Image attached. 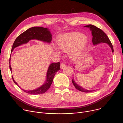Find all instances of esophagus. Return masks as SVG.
I'll return each instance as SVG.
<instances>
[{
	"mask_svg": "<svg viewBox=\"0 0 123 123\" xmlns=\"http://www.w3.org/2000/svg\"><path fill=\"white\" fill-rule=\"evenodd\" d=\"M65 66V64L63 62H62V63H61V64H60V68H61V69H63Z\"/></svg>",
	"mask_w": 123,
	"mask_h": 123,
	"instance_id": "1",
	"label": "esophagus"
}]
</instances>
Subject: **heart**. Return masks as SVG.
I'll return each mask as SVG.
<instances>
[{"mask_svg": "<svg viewBox=\"0 0 123 123\" xmlns=\"http://www.w3.org/2000/svg\"><path fill=\"white\" fill-rule=\"evenodd\" d=\"M87 43V38L78 32H72L61 36L57 38V43L59 48L68 51L73 56L80 55Z\"/></svg>", "mask_w": 123, "mask_h": 123, "instance_id": "1", "label": "heart"}]
</instances>
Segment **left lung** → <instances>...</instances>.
<instances>
[{
	"instance_id": "8db88e82",
	"label": "left lung",
	"mask_w": 123,
	"mask_h": 123,
	"mask_svg": "<svg viewBox=\"0 0 123 123\" xmlns=\"http://www.w3.org/2000/svg\"><path fill=\"white\" fill-rule=\"evenodd\" d=\"M84 27L90 28V29L92 32V34L93 36L92 42L94 44V45H96V44H97L98 43H107V44H108V45L110 46L111 49H112V51L113 52L114 50H113V47L112 43H111L110 40L109 39L106 34L102 29H100L98 28L97 27L92 25H88L85 26ZM72 82L74 86L75 87V88L80 91L86 92V93H89V92H91L94 91V90H86V89H83L82 87L80 86L79 85H78L75 82V81L74 80V79H73L72 80Z\"/></svg>"
}]
</instances>
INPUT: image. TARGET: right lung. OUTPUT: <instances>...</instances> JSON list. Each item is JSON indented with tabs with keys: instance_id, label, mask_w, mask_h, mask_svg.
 Instances as JSON below:
<instances>
[{
	"instance_id": "add662e5",
	"label": "right lung",
	"mask_w": 123,
	"mask_h": 123,
	"mask_svg": "<svg viewBox=\"0 0 123 123\" xmlns=\"http://www.w3.org/2000/svg\"><path fill=\"white\" fill-rule=\"evenodd\" d=\"M32 39H36L38 40L43 41L44 42H47L48 43H50L52 39V35L49 31V29L46 28H43L42 27H32L28 29L25 31L20 34L15 40L12 48V50L16 47L21 45L22 44L26 43L29 42V40ZM60 62L51 63L49 67L47 75V80L44 84L39 88L35 90L26 91L22 89L25 92L32 94V95H38L41 94L45 93L48 91V89L50 88L52 81L53 77L57 71L60 70ZM9 67L11 70L12 71V68L10 65V58L9 59ZM13 80L14 83L18 86V84L14 80L13 76H12ZM19 88L20 87L18 86Z\"/></svg>"
}]
</instances>
